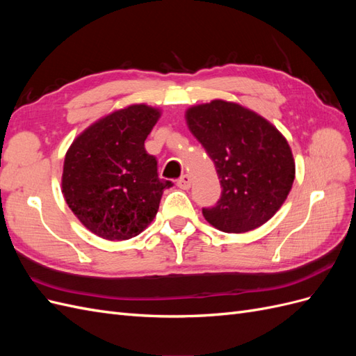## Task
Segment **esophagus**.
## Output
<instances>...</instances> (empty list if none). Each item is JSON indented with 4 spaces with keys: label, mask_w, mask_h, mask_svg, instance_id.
Masks as SVG:
<instances>
[{
    "label": "esophagus",
    "mask_w": 356,
    "mask_h": 356,
    "mask_svg": "<svg viewBox=\"0 0 356 356\" xmlns=\"http://www.w3.org/2000/svg\"><path fill=\"white\" fill-rule=\"evenodd\" d=\"M177 184H178V187L182 188V190H188L190 186H191V177L187 175V174H184V175H182V177L178 179Z\"/></svg>",
    "instance_id": "34e87169"
}]
</instances>
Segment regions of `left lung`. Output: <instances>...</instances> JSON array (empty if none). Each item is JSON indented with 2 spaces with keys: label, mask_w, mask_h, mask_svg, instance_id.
<instances>
[{
  "label": "left lung",
  "mask_w": 356,
  "mask_h": 356,
  "mask_svg": "<svg viewBox=\"0 0 356 356\" xmlns=\"http://www.w3.org/2000/svg\"><path fill=\"white\" fill-rule=\"evenodd\" d=\"M186 122L222 187L217 204L202 209L204 220L225 233L250 232L270 220L296 178L286 138L260 114L222 99L190 106Z\"/></svg>",
  "instance_id": "left-lung-1"
}]
</instances>
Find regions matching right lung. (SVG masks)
<instances>
[{"label": "right lung", "instance_id": "add662e5", "mask_svg": "<svg viewBox=\"0 0 356 356\" xmlns=\"http://www.w3.org/2000/svg\"><path fill=\"white\" fill-rule=\"evenodd\" d=\"M161 115L132 104L101 117L74 139L63 160L62 195L86 229L106 241L143 233L159 211L170 181L144 143Z\"/></svg>", "mask_w": 356, "mask_h": 356}]
</instances>
